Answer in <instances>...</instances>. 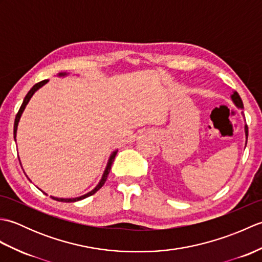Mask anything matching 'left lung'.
I'll use <instances>...</instances> for the list:
<instances>
[{"label": "left lung", "instance_id": "left-lung-1", "mask_svg": "<svg viewBox=\"0 0 262 262\" xmlns=\"http://www.w3.org/2000/svg\"><path fill=\"white\" fill-rule=\"evenodd\" d=\"M231 100L233 101V103L235 104L236 108L243 109V102L236 91H233V93L231 94ZM242 114H243V111H242ZM244 134H246V145H247V141H248V126L247 125H244Z\"/></svg>", "mask_w": 262, "mask_h": 262}]
</instances>
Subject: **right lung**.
<instances>
[{"instance_id": "obj_1", "label": "right lung", "mask_w": 262, "mask_h": 262, "mask_svg": "<svg viewBox=\"0 0 262 262\" xmlns=\"http://www.w3.org/2000/svg\"><path fill=\"white\" fill-rule=\"evenodd\" d=\"M68 75H69V73H66V72H60V73L57 74V76H59V77H65V76H68ZM47 82H48V80H43V81H41V82L37 83V84H35V85H33V86L30 89V91L28 92L27 96L25 97L24 102H22L21 107H20V109H19V111H18V114H16V116H15V120H14L13 135H14V141H15V142H16V130H18V125H19V121H20V118H21V116H22V113H24V111H25L28 102L30 101V99L32 98L33 94H35L41 86L45 85ZM117 152H118V149H115V151L110 154L109 160H108V162H107V165H105V169H104V171H103V174H102V177H101V179H100L98 185H97L96 187H94L91 191L86 192L85 194H83V196L75 197V198H58V197H54V196H51V197H52L53 199H55V200H58V202H63V203H74V202H79V200H82V199H84V198H86V197H89V196H91V194H93V193H96V192L99 190V189L104 185L105 180H107V177H108L109 172H110V169H111V164H113V162H114V160H115V157H116ZM20 164H21V162H20Z\"/></svg>"}]
</instances>
